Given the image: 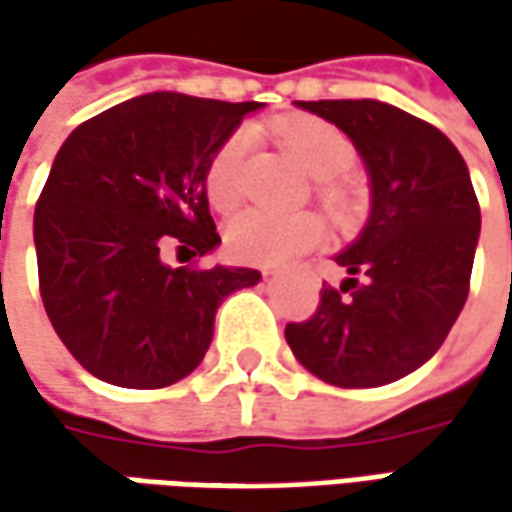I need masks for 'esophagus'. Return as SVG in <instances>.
I'll list each match as a JSON object with an SVG mask.
<instances>
[{"instance_id": "1", "label": "esophagus", "mask_w": 512, "mask_h": 512, "mask_svg": "<svg viewBox=\"0 0 512 512\" xmlns=\"http://www.w3.org/2000/svg\"><path fill=\"white\" fill-rule=\"evenodd\" d=\"M262 276H273V270H270V267H262Z\"/></svg>"}]
</instances>
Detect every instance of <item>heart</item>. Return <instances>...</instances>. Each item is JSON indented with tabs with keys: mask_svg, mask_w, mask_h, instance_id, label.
I'll return each mask as SVG.
<instances>
[{
	"mask_svg": "<svg viewBox=\"0 0 512 512\" xmlns=\"http://www.w3.org/2000/svg\"><path fill=\"white\" fill-rule=\"evenodd\" d=\"M273 133L299 162V168L313 176V190L327 210L344 216L356 207V187L342 176L356 162V148L344 130L316 116H290L279 119ZM245 150L247 133L233 130L207 159L202 179L207 202L216 210L236 205ZM322 236L325 227L313 213H267L256 207L236 213L225 227L227 253L250 265H282L299 253L313 250Z\"/></svg>",
	"mask_w": 512,
	"mask_h": 512,
	"instance_id": "heart-1",
	"label": "heart"
}]
</instances>
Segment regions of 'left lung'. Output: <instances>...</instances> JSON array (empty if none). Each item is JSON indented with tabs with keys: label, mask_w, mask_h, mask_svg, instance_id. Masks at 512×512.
Returning <instances> with one entry per match:
<instances>
[{
	"label": "left lung",
	"mask_w": 512,
	"mask_h": 512,
	"mask_svg": "<svg viewBox=\"0 0 512 512\" xmlns=\"http://www.w3.org/2000/svg\"><path fill=\"white\" fill-rule=\"evenodd\" d=\"M342 128L370 170L373 210L336 256L350 273L322 285L316 313L287 322L293 356L336 387H379L422 367L470 293L479 199L462 153L419 116L376 99L299 102Z\"/></svg>",
	"instance_id": "8db88e82"
}]
</instances>
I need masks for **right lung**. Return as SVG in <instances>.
I'll return each instance as SVG.
<instances>
[{
	"instance_id": "1",
	"label": "right lung",
	"mask_w": 512,
	"mask_h": 512,
	"mask_svg": "<svg viewBox=\"0 0 512 512\" xmlns=\"http://www.w3.org/2000/svg\"><path fill=\"white\" fill-rule=\"evenodd\" d=\"M256 108L145 93L82 122L56 153L33 213L39 293L96 379L133 390L185 379L205 359L216 307L259 282L250 267L161 262L168 246L202 259L219 245L202 176Z\"/></svg>"
}]
</instances>
